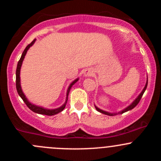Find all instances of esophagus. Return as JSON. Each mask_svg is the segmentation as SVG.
<instances>
[{
  "label": "esophagus",
  "instance_id": "34e87169",
  "mask_svg": "<svg viewBox=\"0 0 161 161\" xmlns=\"http://www.w3.org/2000/svg\"><path fill=\"white\" fill-rule=\"evenodd\" d=\"M92 74H93V71H92V69H87L84 72V75L85 76H91Z\"/></svg>",
  "mask_w": 161,
  "mask_h": 161
}]
</instances>
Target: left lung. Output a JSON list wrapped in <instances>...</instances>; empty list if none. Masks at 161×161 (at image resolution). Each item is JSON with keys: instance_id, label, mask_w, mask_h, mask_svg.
Listing matches in <instances>:
<instances>
[{"instance_id": "8db88e82", "label": "left lung", "mask_w": 161, "mask_h": 161, "mask_svg": "<svg viewBox=\"0 0 161 161\" xmlns=\"http://www.w3.org/2000/svg\"><path fill=\"white\" fill-rule=\"evenodd\" d=\"M147 84H148V79H147V84H146V86H145V87H144L143 90H142V92H141V93L139 94V97H138L137 98H136V100H135L134 101H133V103H131V105H129V106L128 107V108H126L125 109H124V110H123V111H121L118 112V113H115V114H114V113H109V112H107V111H102V110L99 109L98 108H97V107L95 106L96 109H97V111H98L99 112H100V113H102V114H107V115H109V116H114V115L119 114H123V113H125V112H126V111H130V110L133 109V108H134L135 107H136V105H137L138 103H139V101H140V100H141V98H142V95H143L144 92H145V90H147Z\"/></svg>"}]
</instances>
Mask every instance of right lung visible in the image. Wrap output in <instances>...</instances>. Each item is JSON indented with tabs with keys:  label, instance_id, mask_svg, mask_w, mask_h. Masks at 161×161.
Returning a JSON list of instances; mask_svg holds the SVG:
<instances>
[{
	"label": "right lung",
	"instance_id": "add662e5",
	"mask_svg": "<svg viewBox=\"0 0 161 161\" xmlns=\"http://www.w3.org/2000/svg\"><path fill=\"white\" fill-rule=\"evenodd\" d=\"M35 41H36V39H35V40H32V41L31 42L30 44H29L28 46H27L26 47H25V49L24 50L23 53H22V56H21L20 60H19V62H18L17 69H16V90H17L18 93H19V95L20 96L21 98L22 99V100H23V101L25 102V104H26V106L28 107L29 108H30L31 111L35 112V113L40 114H44V115H48V116H52V115H54V114H57L60 113V112H61V111H63V110L64 109V108H65V106H66V103H67L68 96H69V91H70L71 86H72L74 85V84L75 83V82H77L78 80H79V79H75V81H73V82L71 83V85L69 86V89H68V91H67V100H66V101H65V103H64V104L62 105V106H61V108H57V109H53V110L45 109V108H41V107L36 106V105L32 104V103H30V102L28 101V100H27V99H26V97H25V95H24L23 92H22V88H21V86H20V69H21V66H22V61H23L24 58H25V54H26L27 50H28L29 48H30V47L32 46V44H33L34 42H35Z\"/></svg>",
	"mask_w": 161,
	"mask_h": 161
}]
</instances>
